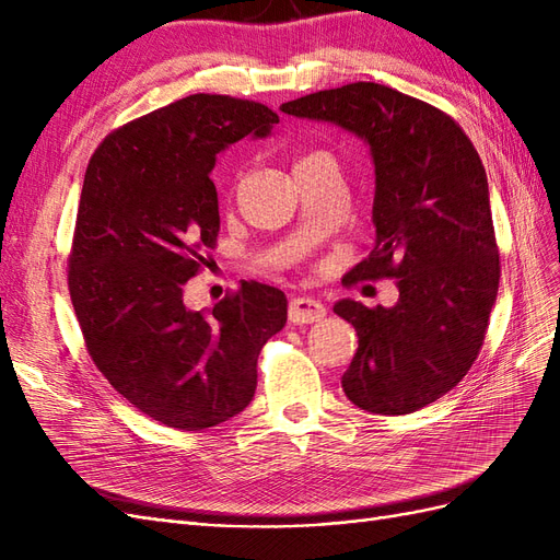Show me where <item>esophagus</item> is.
I'll return each mask as SVG.
<instances>
[{
  "label": "esophagus",
  "mask_w": 560,
  "mask_h": 560,
  "mask_svg": "<svg viewBox=\"0 0 560 560\" xmlns=\"http://www.w3.org/2000/svg\"><path fill=\"white\" fill-rule=\"evenodd\" d=\"M327 315L325 303L315 296H296L290 301V319L294 325H313Z\"/></svg>",
  "instance_id": "34e87169"
}]
</instances>
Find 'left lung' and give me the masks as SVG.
<instances>
[{"instance_id":"left-lung-1","label":"left lung","mask_w":560,"mask_h":560,"mask_svg":"<svg viewBox=\"0 0 560 560\" xmlns=\"http://www.w3.org/2000/svg\"><path fill=\"white\" fill-rule=\"evenodd\" d=\"M280 109L343 128L369 147L376 243L348 278H395L399 299L389 308L336 303L360 338L341 383L369 413H413L465 378L498 296L483 163L451 116L381 83H348Z\"/></svg>"}]
</instances>
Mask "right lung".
Segmentation results:
<instances>
[{
	"label": "right lung",
	"mask_w": 560,
	"mask_h": 560,
	"mask_svg": "<svg viewBox=\"0 0 560 560\" xmlns=\"http://www.w3.org/2000/svg\"><path fill=\"white\" fill-rule=\"evenodd\" d=\"M278 121L259 103L198 93L107 135L86 167L72 306L95 366L167 428L206 430L241 413L259 352L287 322L284 294L261 282H241L210 315L184 306L219 233L217 154L247 135L268 138Z\"/></svg>",
	"instance_id": "obj_1"
}]
</instances>
